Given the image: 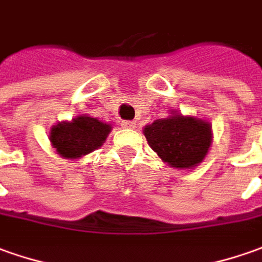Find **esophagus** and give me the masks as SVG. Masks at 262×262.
I'll return each mask as SVG.
<instances>
[{"instance_id": "esophagus-1", "label": "esophagus", "mask_w": 262, "mask_h": 262, "mask_svg": "<svg viewBox=\"0 0 262 262\" xmlns=\"http://www.w3.org/2000/svg\"><path fill=\"white\" fill-rule=\"evenodd\" d=\"M122 126L126 127V129H135L136 127V123L133 120H122Z\"/></svg>"}]
</instances>
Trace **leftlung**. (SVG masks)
<instances>
[{"instance_id": "obj_1", "label": "left lung", "mask_w": 262, "mask_h": 262, "mask_svg": "<svg viewBox=\"0 0 262 262\" xmlns=\"http://www.w3.org/2000/svg\"><path fill=\"white\" fill-rule=\"evenodd\" d=\"M143 133L162 161L178 169L199 165L212 142L209 123L181 115L159 119L146 126Z\"/></svg>"}]
</instances>
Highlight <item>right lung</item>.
Instances as JSON below:
<instances>
[{"label":"right lung","instance_id":"obj_1","mask_svg":"<svg viewBox=\"0 0 262 262\" xmlns=\"http://www.w3.org/2000/svg\"><path fill=\"white\" fill-rule=\"evenodd\" d=\"M112 130L110 124L97 119L79 116L73 122H61L51 127L50 140L63 158L77 159L103 145Z\"/></svg>","mask_w":262,"mask_h":262}]
</instances>
